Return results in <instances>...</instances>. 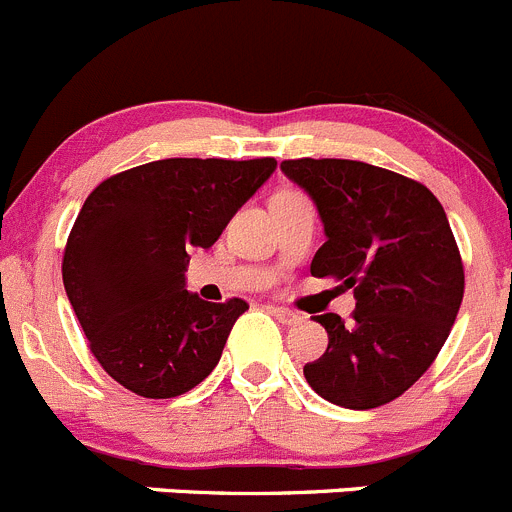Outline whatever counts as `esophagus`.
I'll return each instance as SVG.
<instances>
[{"mask_svg":"<svg viewBox=\"0 0 512 512\" xmlns=\"http://www.w3.org/2000/svg\"><path fill=\"white\" fill-rule=\"evenodd\" d=\"M270 313L275 315L280 323H285V326H295V323L303 321V315L295 313V310H290V308H275V305H272Z\"/></svg>","mask_w":512,"mask_h":512,"instance_id":"obj_1","label":"esophagus"}]
</instances>
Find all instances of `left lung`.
Wrapping results in <instances>:
<instances>
[{"instance_id": "left-lung-1", "label": "left lung", "mask_w": 512, "mask_h": 512, "mask_svg": "<svg viewBox=\"0 0 512 512\" xmlns=\"http://www.w3.org/2000/svg\"><path fill=\"white\" fill-rule=\"evenodd\" d=\"M285 176L318 207L326 242L313 278L353 288L356 310L315 315L328 348L303 374L346 409H376L432 366L465 295V267L432 191L396 171L348 159H290Z\"/></svg>"}]
</instances>
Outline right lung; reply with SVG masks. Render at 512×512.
Segmentation results:
<instances>
[{
    "mask_svg": "<svg viewBox=\"0 0 512 512\" xmlns=\"http://www.w3.org/2000/svg\"><path fill=\"white\" fill-rule=\"evenodd\" d=\"M275 166V159H164L90 191L65 245L62 283L93 356L128 391L171 399L219 364L250 305L189 293V252L212 247Z\"/></svg>",
    "mask_w": 512,
    "mask_h": 512,
    "instance_id": "add662e5",
    "label": "right lung"
}]
</instances>
